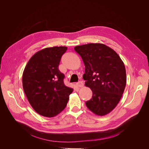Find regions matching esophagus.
<instances>
[{
  "label": "esophagus",
  "instance_id": "obj_1",
  "mask_svg": "<svg viewBox=\"0 0 149 149\" xmlns=\"http://www.w3.org/2000/svg\"><path fill=\"white\" fill-rule=\"evenodd\" d=\"M76 86H77L79 88H81L84 86V84H83V81H79V82L76 83Z\"/></svg>",
  "mask_w": 149,
  "mask_h": 149
}]
</instances>
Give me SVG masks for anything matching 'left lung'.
Listing matches in <instances>:
<instances>
[{
    "instance_id": "left-lung-1",
    "label": "left lung",
    "mask_w": 149,
    "mask_h": 149,
    "mask_svg": "<svg viewBox=\"0 0 149 149\" xmlns=\"http://www.w3.org/2000/svg\"><path fill=\"white\" fill-rule=\"evenodd\" d=\"M74 49L85 66V86L93 92L92 98L86 105L96 115L109 114L118 105L125 89L123 61L114 49L102 43L86 44Z\"/></svg>"
}]
</instances>
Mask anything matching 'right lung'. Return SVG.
I'll use <instances>...</instances> for the list:
<instances>
[{
	"mask_svg": "<svg viewBox=\"0 0 149 149\" xmlns=\"http://www.w3.org/2000/svg\"><path fill=\"white\" fill-rule=\"evenodd\" d=\"M66 47L44 48L31 56L22 76L23 89L33 109L52 118L63 110L73 89L65 85L64 74L58 69Z\"/></svg>",
	"mask_w": 149,
	"mask_h": 149,
	"instance_id": "right-lung-1",
	"label": "right lung"
}]
</instances>
